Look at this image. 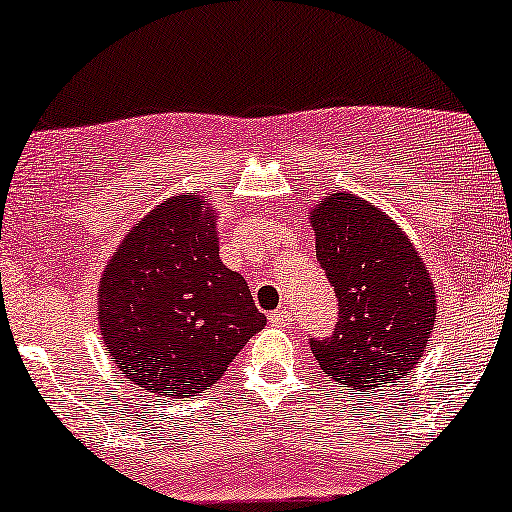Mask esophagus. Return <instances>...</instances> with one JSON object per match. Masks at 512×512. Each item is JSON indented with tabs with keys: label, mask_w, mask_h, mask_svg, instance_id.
Masks as SVG:
<instances>
[{
	"label": "esophagus",
	"mask_w": 512,
	"mask_h": 512,
	"mask_svg": "<svg viewBox=\"0 0 512 512\" xmlns=\"http://www.w3.org/2000/svg\"><path fill=\"white\" fill-rule=\"evenodd\" d=\"M269 322H272L274 326H288L291 324V312L288 310H276L269 315Z\"/></svg>",
	"instance_id": "34e87169"
}]
</instances>
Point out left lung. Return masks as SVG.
Here are the masks:
<instances>
[{"label": "left lung", "mask_w": 512, "mask_h": 512, "mask_svg": "<svg viewBox=\"0 0 512 512\" xmlns=\"http://www.w3.org/2000/svg\"><path fill=\"white\" fill-rule=\"evenodd\" d=\"M312 226L317 262L338 298L334 331L307 338L319 367L357 391L403 379L436 322L422 257L384 212L350 193L326 197Z\"/></svg>", "instance_id": "1"}]
</instances>
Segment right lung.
<instances>
[{
  "label": "right lung",
  "instance_id": "right-lung-1",
  "mask_svg": "<svg viewBox=\"0 0 512 512\" xmlns=\"http://www.w3.org/2000/svg\"><path fill=\"white\" fill-rule=\"evenodd\" d=\"M214 214L176 195L133 226L100 281L104 346L128 384L197 396L267 324L248 283L219 260Z\"/></svg>",
  "mask_w": 512,
  "mask_h": 512
}]
</instances>
